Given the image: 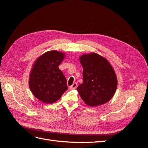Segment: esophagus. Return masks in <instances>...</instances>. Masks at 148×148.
Masks as SVG:
<instances>
[{
	"label": "esophagus",
	"mask_w": 148,
	"mask_h": 148,
	"mask_svg": "<svg viewBox=\"0 0 148 148\" xmlns=\"http://www.w3.org/2000/svg\"><path fill=\"white\" fill-rule=\"evenodd\" d=\"M77 87V83H74L72 85L70 86V89H76Z\"/></svg>",
	"instance_id": "esophagus-1"
}]
</instances>
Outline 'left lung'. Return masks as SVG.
<instances>
[{
	"label": "left lung",
	"instance_id": "1",
	"mask_svg": "<svg viewBox=\"0 0 148 148\" xmlns=\"http://www.w3.org/2000/svg\"><path fill=\"white\" fill-rule=\"evenodd\" d=\"M83 82L77 91L88 106H97L110 101L115 92L117 79L112 67L105 58L95 53L80 57Z\"/></svg>",
	"mask_w": 148,
	"mask_h": 148
}]
</instances>
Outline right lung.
Wrapping results in <instances>:
<instances>
[{
    "instance_id": "obj_1",
    "label": "right lung",
    "mask_w": 148,
    "mask_h": 148,
    "mask_svg": "<svg viewBox=\"0 0 148 148\" xmlns=\"http://www.w3.org/2000/svg\"><path fill=\"white\" fill-rule=\"evenodd\" d=\"M65 54L56 51L44 53L36 61L29 85L34 96L43 102L51 104L59 100L68 89L66 79L59 65Z\"/></svg>"
}]
</instances>
